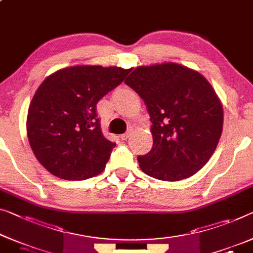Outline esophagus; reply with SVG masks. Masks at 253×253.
Masks as SVG:
<instances>
[{
    "instance_id": "obj_1",
    "label": "esophagus",
    "mask_w": 253,
    "mask_h": 253,
    "mask_svg": "<svg viewBox=\"0 0 253 253\" xmlns=\"http://www.w3.org/2000/svg\"><path fill=\"white\" fill-rule=\"evenodd\" d=\"M130 134H131V131H130V130H128V131H127V133H125V134H123V135H122V136H120V138H122V139H124V141H125V139H127L128 137H129V136H130Z\"/></svg>"
}]
</instances>
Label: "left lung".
<instances>
[{"label": "left lung", "mask_w": 253, "mask_h": 253, "mask_svg": "<svg viewBox=\"0 0 253 253\" xmlns=\"http://www.w3.org/2000/svg\"><path fill=\"white\" fill-rule=\"evenodd\" d=\"M146 105L153 146L137 161L153 178L193 176L217 148L224 124L219 97L205 76L174 62L139 66L125 81Z\"/></svg>", "instance_id": "8db88e82"}]
</instances>
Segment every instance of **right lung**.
Segmentation results:
<instances>
[{
  "instance_id": "1",
  "label": "right lung",
  "mask_w": 253,
  "mask_h": 253,
  "mask_svg": "<svg viewBox=\"0 0 253 253\" xmlns=\"http://www.w3.org/2000/svg\"><path fill=\"white\" fill-rule=\"evenodd\" d=\"M130 70L73 66L44 79L29 105L27 136L36 159L48 172L83 180L104 170L116 143L103 136L96 103Z\"/></svg>"
}]
</instances>
